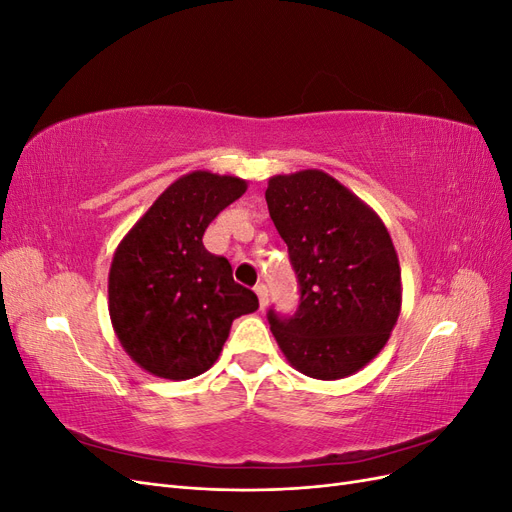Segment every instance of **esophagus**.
I'll use <instances>...</instances> for the list:
<instances>
[{"label": "esophagus", "instance_id": "obj_1", "mask_svg": "<svg viewBox=\"0 0 512 512\" xmlns=\"http://www.w3.org/2000/svg\"><path fill=\"white\" fill-rule=\"evenodd\" d=\"M254 290H256V294H258L260 309H265V307L269 305V292H267V286H265V284H258Z\"/></svg>", "mask_w": 512, "mask_h": 512}]
</instances>
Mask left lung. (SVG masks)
I'll use <instances>...</instances> for the list:
<instances>
[{
	"label": "left lung",
	"instance_id": "8db88e82",
	"mask_svg": "<svg viewBox=\"0 0 512 512\" xmlns=\"http://www.w3.org/2000/svg\"><path fill=\"white\" fill-rule=\"evenodd\" d=\"M265 198L301 286L297 314L269 312L275 342L309 378H348L376 359L401 312V269L389 230L318 168L273 175Z\"/></svg>",
	"mask_w": 512,
	"mask_h": 512
}]
</instances>
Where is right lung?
Returning a JSON list of instances; mask_svg holds the SVG:
<instances>
[{"instance_id":"obj_1","label":"right lung","mask_w":512,"mask_h":512,"mask_svg":"<svg viewBox=\"0 0 512 512\" xmlns=\"http://www.w3.org/2000/svg\"><path fill=\"white\" fill-rule=\"evenodd\" d=\"M247 181L192 170L153 200L117 245L108 271V314L121 348L149 374L196 378L218 361L232 320L258 297L232 280L230 262L203 235Z\"/></svg>"}]
</instances>
